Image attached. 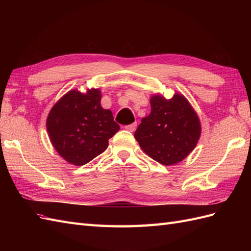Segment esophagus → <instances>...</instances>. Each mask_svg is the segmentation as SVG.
<instances>
[{
	"label": "esophagus",
	"instance_id": "esophagus-1",
	"mask_svg": "<svg viewBox=\"0 0 251 251\" xmlns=\"http://www.w3.org/2000/svg\"><path fill=\"white\" fill-rule=\"evenodd\" d=\"M136 127H137V123H134V124H131V125L125 126L126 130H127L128 132H134L136 130Z\"/></svg>",
	"mask_w": 251,
	"mask_h": 251
}]
</instances>
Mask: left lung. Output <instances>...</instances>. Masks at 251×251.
<instances>
[{"mask_svg": "<svg viewBox=\"0 0 251 251\" xmlns=\"http://www.w3.org/2000/svg\"><path fill=\"white\" fill-rule=\"evenodd\" d=\"M151 114L134 136L146 154L163 165L176 164L191 153L201 134L198 116L184 96L151 98Z\"/></svg>", "mask_w": 251, "mask_h": 251, "instance_id": "left-lung-1", "label": "left lung"}]
</instances>
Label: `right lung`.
<instances>
[{
	"instance_id": "add662e5",
	"label": "right lung",
	"mask_w": 251,
	"mask_h": 251,
	"mask_svg": "<svg viewBox=\"0 0 251 251\" xmlns=\"http://www.w3.org/2000/svg\"><path fill=\"white\" fill-rule=\"evenodd\" d=\"M100 91L82 94L72 90L53 105L47 131L57 153L74 165H83L107 150L109 139L119 131L110 110L100 105Z\"/></svg>"
}]
</instances>
